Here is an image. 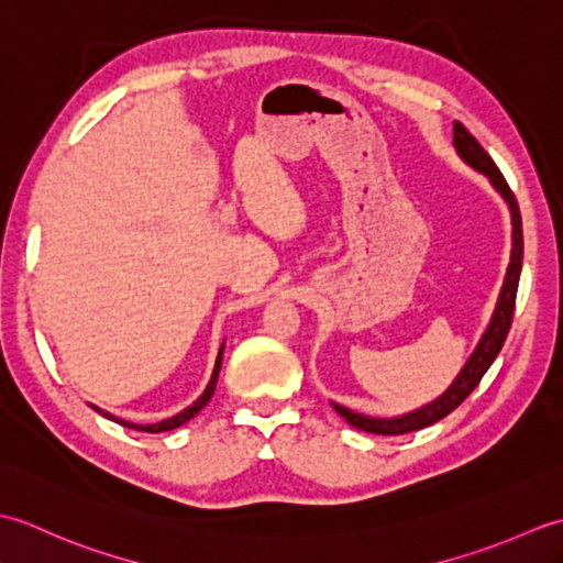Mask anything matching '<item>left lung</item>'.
I'll return each instance as SVG.
<instances>
[{"instance_id":"8db88e82","label":"left lung","mask_w":563,"mask_h":563,"mask_svg":"<svg viewBox=\"0 0 563 563\" xmlns=\"http://www.w3.org/2000/svg\"><path fill=\"white\" fill-rule=\"evenodd\" d=\"M452 145L457 150L460 159L464 164H470L474 172L484 174L492 186L496 188V194L506 200V206L510 210V224H512V239H510V261L506 268V278L504 285H500L498 300L494 307V314L488 319V324L484 333L476 341L472 355L466 357L457 377L452 379V385L435 397L433 401H428L418 409L401 413V416H391V418H377V416H365L345 409V406L331 401L333 409H336L339 416H343L353 428L365 430V433H375V435H401V433H411V430H421L426 426H433L440 418H445L450 411L457 409V406L470 397L472 389L479 385V379L492 363L496 361L498 351L504 349V341L508 336L510 321H512V309H516V295H518V283H520V271H522V220H520V208L518 200L512 196V190L508 188L504 174L498 172V166L494 159L488 157L486 150L476 142V137L466 130L460 121H454L452 128Z\"/></svg>"}]
</instances>
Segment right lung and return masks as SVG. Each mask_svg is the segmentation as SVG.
I'll list each match as a JSON object with an SVG mask.
<instances>
[{"label": "right lung", "instance_id": "obj_1", "mask_svg": "<svg viewBox=\"0 0 563 563\" xmlns=\"http://www.w3.org/2000/svg\"><path fill=\"white\" fill-rule=\"evenodd\" d=\"M222 353H224V343L220 345V353H218V361H214V367H212V375H210V379H208V387L202 389V394L200 397L190 404V406H186L184 411H178L176 416H172V418H164V421H159V423H147V426H142V423H130V421H123V418H118V416H113V413H109V411H103V409H99V406H93V404H89L93 411L97 413H101L103 418H109V421H113V423H121V426H125V428H133V430H142V433H164V430H174V428H178V426H184V423H188L190 418H194L202 406H206L208 401H210V397L214 394V387H218V375H220V367H222Z\"/></svg>", "mask_w": 563, "mask_h": 563}]
</instances>
